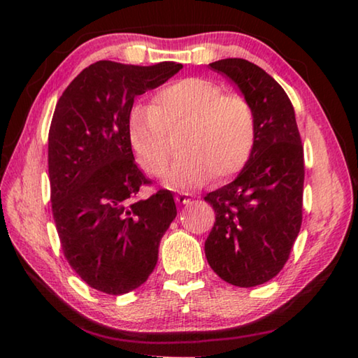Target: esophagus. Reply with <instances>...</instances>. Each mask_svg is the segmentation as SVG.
<instances>
[{"label": "esophagus", "instance_id": "esophagus-1", "mask_svg": "<svg viewBox=\"0 0 358 358\" xmlns=\"http://www.w3.org/2000/svg\"><path fill=\"white\" fill-rule=\"evenodd\" d=\"M175 201H177L178 203H189L191 202V194L187 192H178L175 194Z\"/></svg>", "mask_w": 358, "mask_h": 358}]
</instances>
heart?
<instances>
[{
	"label": "heart",
	"instance_id": "heart-1",
	"mask_svg": "<svg viewBox=\"0 0 358 358\" xmlns=\"http://www.w3.org/2000/svg\"><path fill=\"white\" fill-rule=\"evenodd\" d=\"M128 126L138 164L153 177L166 175L175 153L172 136L181 134L183 153L167 178L175 187H196L211 175L226 178L240 172L256 142V117L248 99L202 77L167 85L153 106H134Z\"/></svg>",
	"mask_w": 358,
	"mask_h": 358
}]
</instances>
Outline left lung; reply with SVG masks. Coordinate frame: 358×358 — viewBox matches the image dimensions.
Segmentation results:
<instances>
[{
  "instance_id": "1",
  "label": "left lung",
  "mask_w": 358,
  "mask_h": 358,
  "mask_svg": "<svg viewBox=\"0 0 358 358\" xmlns=\"http://www.w3.org/2000/svg\"><path fill=\"white\" fill-rule=\"evenodd\" d=\"M208 66L237 85L251 104L256 142L238 177L205 196L216 213L205 256L221 280L252 287L280 273L300 232L301 138L292 102L264 69L241 58Z\"/></svg>"
}]
</instances>
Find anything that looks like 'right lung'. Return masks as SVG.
Segmentation results:
<instances>
[{
	"instance_id": "add662e5",
	"label": "right lung",
	"mask_w": 358,
	"mask_h": 358,
	"mask_svg": "<svg viewBox=\"0 0 358 358\" xmlns=\"http://www.w3.org/2000/svg\"><path fill=\"white\" fill-rule=\"evenodd\" d=\"M181 68L104 59L85 68L57 102L48 131L53 220L72 270L108 295L128 294L148 280L177 216L171 191L137 199L151 181L134 162L128 121L137 96Z\"/></svg>"
}]
</instances>
